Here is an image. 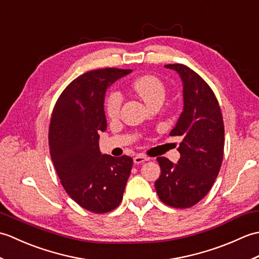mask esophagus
<instances>
[{
    "label": "esophagus",
    "mask_w": 259,
    "mask_h": 259,
    "mask_svg": "<svg viewBox=\"0 0 259 259\" xmlns=\"http://www.w3.org/2000/svg\"><path fill=\"white\" fill-rule=\"evenodd\" d=\"M149 159H150V158H148V157H146V156H144V155H137V156L134 158V162H135V163H144V162L149 160Z\"/></svg>",
    "instance_id": "1"
}]
</instances>
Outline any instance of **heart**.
Masks as SVG:
<instances>
[{
    "mask_svg": "<svg viewBox=\"0 0 259 259\" xmlns=\"http://www.w3.org/2000/svg\"><path fill=\"white\" fill-rule=\"evenodd\" d=\"M131 89L144 100L148 107L156 102L162 103L166 98V88L162 81L152 74H142L136 78L131 83ZM121 107H122V96L117 91L110 93L104 106L107 117L111 120L117 119Z\"/></svg>",
    "mask_w": 259,
    "mask_h": 259,
    "instance_id": "1",
    "label": "heart"
}]
</instances>
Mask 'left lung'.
<instances>
[{
    "label": "left lung",
    "instance_id": "left-lung-1",
    "mask_svg": "<svg viewBox=\"0 0 259 259\" xmlns=\"http://www.w3.org/2000/svg\"><path fill=\"white\" fill-rule=\"evenodd\" d=\"M184 84V111L170 136L181 137L180 159L158 157L161 175L155 187L159 199L174 208H189L205 197L223 162L225 129L221 107L211 88L184 64H167Z\"/></svg>",
    "mask_w": 259,
    "mask_h": 259
}]
</instances>
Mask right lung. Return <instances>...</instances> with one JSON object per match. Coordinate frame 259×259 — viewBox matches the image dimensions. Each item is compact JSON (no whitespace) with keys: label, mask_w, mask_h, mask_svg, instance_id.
<instances>
[{"label":"right lung","mask_w":259,"mask_h":259,"mask_svg":"<svg viewBox=\"0 0 259 259\" xmlns=\"http://www.w3.org/2000/svg\"><path fill=\"white\" fill-rule=\"evenodd\" d=\"M131 70L106 68L81 74L65 88L53 108L49 148L60 181L82 208L104 213L122 200L134 160L101 155L99 134L107 129L104 93Z\"/></svg>","instance_id":"right-lung-1"}]
</instances>
